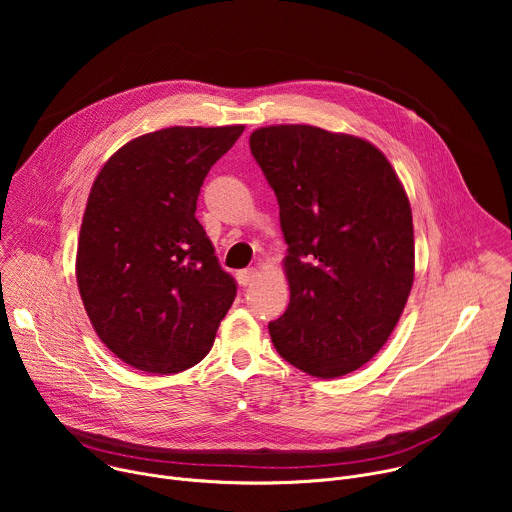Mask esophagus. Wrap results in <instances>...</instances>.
I'll use <instances>...</instances> for the list:
<instances>
[{"label":"esophagus","instance_id":"esophagus-1","mask_svg":"<svg viewBox=\"0 0 512 512\" xmlns=\"http://www.w3.org/2000/svg\"><path fill=\"white\" fill-rule=\"evenodd\" d=\"M237 279H239V283L241 285H253L255 283V279H257V271L251 267V269H243V271H239L237 273Z\"/></svg>","mask_w":512,"mask_h":512}]
</instances>
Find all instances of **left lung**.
<instances>
[{
    "label": "left lung",
    "mask_w": 512,
    "mask_h": 512,
    "mask_svg": "<svg viewBox=\"0 0 512 512\" xmlns=\"http://www.w3.org/2000/svg\"><path fill=\"white\" fill-rule=\"evenodd\" d=\"M251 154L279 202L289 306L273 346L300 371L334 379L389 340L413 285V218L373 143L314 125H269Z\"/></svg>",
    "instance_id": "8db88e82"
}]
</instances>
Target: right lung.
I'll list each match as a JSON object with an SVG mask.
<instances>
[{"label":"right lung","mask_w":512,"mask_h":512,"mask_svg":"<svg viewBox=\"0 0 512 512\" xmlns=\"http://www.w3.org/2000/svg\"><path fill=\"white\" fill-rule=\"evenodd\" d=\"M245 125L168 127L131 139L93 182L77 283L103 344L129 367L172 375L200 362L237 296L196 221L208 170Z\"/></svg>","instance_id":"1"}]
</instances>
